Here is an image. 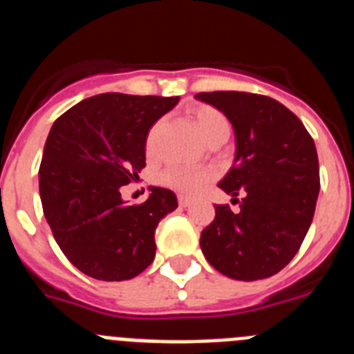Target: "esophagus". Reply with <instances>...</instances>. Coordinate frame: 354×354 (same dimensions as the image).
I'll use <instances>...</instances> for the list:
<instances>
[{"instance_id": "obj_1", "label": "esophagus", "mask_w": 354, "mask_h": 354, "mask_svg": "<svg viewBox=\"0 0 354 354\" xmlns=\"http://www.w3.org/2000/svg\"><path fill=\"white\" fill-rule=\"evenodd\" d=\"M192 198L186 197V195H179V206L180 207H188L189 204H192Z\"/></svg>"}]
</instances>
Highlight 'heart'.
<instances>
[{
  "mask_svg": "<svg viewBox=\"0 0 354 354\" xmlns=\"http://www.w3.org/2000/svg\"><path fill=\"white\" fill-rule=\"evenodd\" d=\"M189 114H192L193 125L206 143L218 138V136H229L227 118L216 109L198 105V107H193ZM209 177L211 174L207 170H193V168H186V166H170L159 175V180L165 186L177 189V192L197 193L209 180Z\"/></svg>",
  "mask_w": 354,
  "mask_h": 354,
  "instance_id": "1",
  "label": "heart"
}]
</instances>
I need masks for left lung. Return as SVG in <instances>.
I'll return each instance as SVG.
<instances>
[{
  "instance_id": "1",
  "label": "left lung",
  "mask_w": 354,
  "mask_h": 354,
  "mask_svg": "<svg viewBox=\"0 0 354 354\" xmlns=\"http://www.w3.org/2000/svg\"><path fill=\"white\" fill-rule=\"evenodd\" d=\"M234 131V161L218 183L240 211L214 207L201 234V249L220 274L238 281L265 279L297 254L312 225L319 197V157L290 109L277 100L238 91L198 93Z\"/></svg>"
}]
</instances>
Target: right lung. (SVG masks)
Returning a JSON list of instances; mask_svg holds the SVG:
<instances>
[{"mask_svg": "<svg viewBox=\"0 0 354 354\" xmlns=\"http://www.w3.org/2000/svg\"><path fill=\"white\" fill-rule=\"evenodd\" d=\"M179 96L104 93L78 102L53 123L42 150L39 195L66 258L100 281L132 279L153 261L157 223L177 207L170 189L150 186L129 206L122 186L145 166L153 123Z\"/></svg>", "mask_w": 354, "mask_h": 354, "instance_id": "add662e5", "label": "right lung"}]
</instances>
